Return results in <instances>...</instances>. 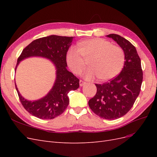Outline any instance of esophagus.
<instances>
[{"label": "esophagus", "instance_id": "esophagus-1", "mask_svg": "<svg viewBox=\"0 0 157 157\" xmlns=\"http://www.w3.org/2000/svg\"><path fill=\"white\" fill-rule=\"evenodd\" d=\"M86 82H84V81H83V80H80V81H79V84H80V86H84V85L86 84Z\"/></svg>", "mask_w": 157, "mask_h": 157}]
</instances>
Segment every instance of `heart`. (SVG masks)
<instances>
[{"label": "heart", "instance_id": "obj_1", "mask_svg": "<svg viewBox=\"0 0 157 157\" xmlns=\"http://www.w3.org/2000/svg\"><path fill=\"white\" fill-rule=\"evenodd\" d=\"M88 59L89 67L84 73L86 79L96 77L105 81L115 77L124 63V53L121 47L100 38H94L80 42L78 48L71 46L66 55V61L72 72L78 75L85 67Z\"/></svg>", "mask_w": 157, "mask_h": 157}]
</instances>
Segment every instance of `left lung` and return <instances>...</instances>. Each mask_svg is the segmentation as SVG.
I'll use <instances>...</instances> for the list:
<instances>
[{"mask_svg":"<svg viewBox=\"0 0 157 157\" xmlns=\"http://www.w3.org/2000/svg\"><path fill=\"white\" fill-rule=\"evenodd\" d=\"M108 37L115 40L125 55L121 72L108 82L96 84L97 92L88 101L91 110L104 119L115 120L129 111L139 96L143 80L141 59L135 46L116 34Z\"/></svg>","mask_w":157,"mask_h":157,"instance_id":"obj_1","label":"left lung"}]
</instances>
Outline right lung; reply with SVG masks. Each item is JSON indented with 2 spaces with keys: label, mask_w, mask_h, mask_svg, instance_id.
I'll return each mask as SVG.
<instances>
[{
  "label": "right lung",
  "mask_w": 157,
  "mask_h": 157,
  "mask_svg": "<svg viewBox=\"0 0 157 157\" xmlns=\"http://www.w3.org/2000/svg\"><path fill=\"white\" fill-rule=\"evenodd\" d=\"M73 39V36L57 35L40 38L27 46L19 56L16 67L20 61L28 57L41 56L52 61L57 69V77L53 88L45 97L39 100H26L20 94L16 85L22 105L31 115L45 120L58 117L69 105L68 93L79 87V79L66 69L67 66L66 54Z\"/></svg>",
  "instance_id": "add662e5"
}]
</instances>
